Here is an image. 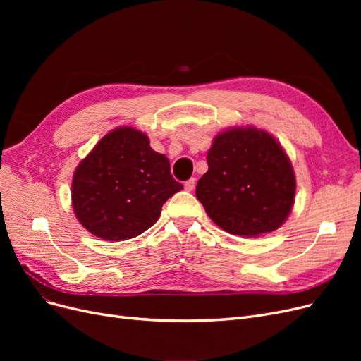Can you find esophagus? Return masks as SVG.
<instances>
[{
    "mask_svg": "<svg viewBox=\"0 0 361 361\" xmlns=\"http://www.w3.org/2000/svg\"><path fill=\"white\" fill-rule=\"evenodd\" d=\"M183 187H185V190H187V191H192L195 188V179H188L187 182H185Z\"/></svg>",
    "mask_w": 361,
    "mask_h": 361,
    "instance_id": "obj_1",
    "label": "esophagus"
}]
</instances>
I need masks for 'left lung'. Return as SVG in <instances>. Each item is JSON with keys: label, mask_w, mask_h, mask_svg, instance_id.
I'll return each instance as SVG.
<instances>
[{"label": "left lung", "mask_w": 361, "mask_h": 361, "mask_svg": "<svg viewBox=\"0 0 361 361\" xmlns=\"http://www.w3.org/2000/svg\"><path fill=\"white\" fill-rule=\"evenodd\" d=\"M206 159L209 169L195 195L223 231L255 238L286 221L297 183L274 137L251 126L227 129L215 137Z\"/></svg>", "instance_id": "1"}]
</instances>
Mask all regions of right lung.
Segmentation results:
<instances>
[{
	"label": "right lung",
	"mask_w": 361,
	"mask_h": 361,
	"mask_svg": "<svg viewBox=\"0 0 361 361\" xmlns=\"http://www.w3.org/2000/svg\"><path fill=\"white\" fill-rule=\"evenodd\" d=\"M183 188L169 158L149 146L134 128L108 133L76 167L72 206L80 223L105 241H125L146 232L161 207Z\"/></svg>",
	"instance_id": "1"
}]
</instances>
